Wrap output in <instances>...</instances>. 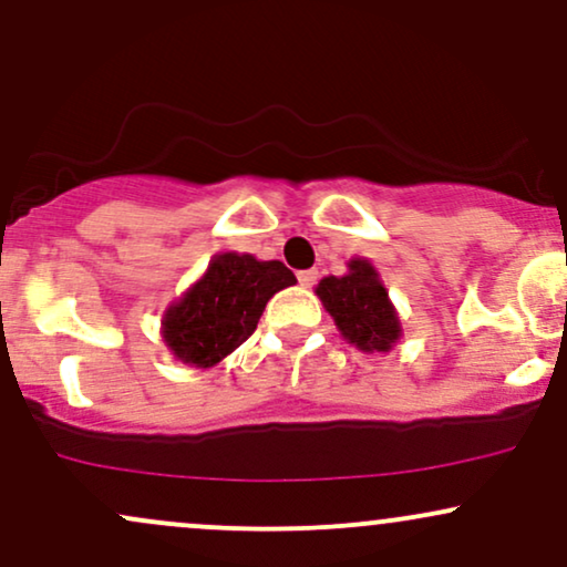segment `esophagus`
<instances>
[{"label": "esophagus", "instance_id": "obj_1", "mask_svg": "<svg viewBox=\"0 0 567 567\" xmlns=\"http://www.w3.org/2000/svg\"><path fill=\"white\" fill-rule=\"evenodd\" d=\"M297 281L299 286H305V289H310V286L318 281V270H299Z\"/></svg>", "mask_w": 567, "mask_h": 567}]
</instances>
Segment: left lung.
<instances>
[{"label":"left lung","instance_id":"obj_1","mask_svg":"<svg viewBox=\"0 0 567 567\" xmlns=\"http://www.w3.org/2000/svg\"><path fill=\"white\" fill-rule=\"evenodd\" d=\"M316 295L334 318L337 329L363 352H390L401 339V321L392 308L388 289L369 259H350L344 276H329L318 284Z\"/></svg>","mask_w":567,"mask_h":567}]
</instances>
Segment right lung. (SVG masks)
Returning a JSON list of instances; mask_svg holds the SVG:
<instances>
[{"mask_svg": "<svg viewBox=\"0 0 567 567\" xmlns=\"http://www.w3.org/2000/svg\"><path fill=\"white\" fill-rule=\"evenodd\" d=\"M297 284L278 259L223 251L196 284L164 312L162 334L172 355L196 369H209L255 334L268 299Z\"/></svg>", "mask_w": 567, "mask_h": 567, "instance_id": "add662e5", "label": "right lung"}]
</instances>
